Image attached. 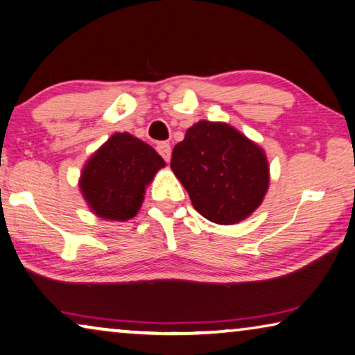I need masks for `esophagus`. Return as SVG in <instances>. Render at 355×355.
<instances>
[{"label":"esophagus","mask_w":355,"mask_h":355,"mask_svg":"<svg viewBox=\"0 0 355 355\" xmlns=\"http://www.w3.org/2000/svg\"><path fill=\"white\" fill-rule=\"evenodd\" d=\"M156 150L159 155L164 157V161H171V155H172V148L168 144H166V141H161V144H157Z\"/></svg>","instance_id":"esophagus-1"}]
</instances>
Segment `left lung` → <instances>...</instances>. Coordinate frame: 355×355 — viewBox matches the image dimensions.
Returning a JSON list of instances; mask_svg holds the SVG:
<instances>
[{
  "label": "left lung",
  "instance_id": "obj_1",
  "mask_svg": "<svg viewBox=\"0 0 355 355\" xmlns=\"http://www.w3.org/2000/svg\"><path fill=\"white\" fill-rule=\"evenodd\" d=\"M171 167L193 207L216 225L248 218L269 188L266 153L226 123L193 124L173 148Z\"/></svg>",
  "mask_w": 355,
  "mask_h": 355
}]
</instances>
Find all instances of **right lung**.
Masks as SVG:
<instances>
[{
    "mask_svg": "<svg viewBox=\"0 0 355 355\" xmlns=\"http://www.w3.org/2000/svg\"><path fill=\"white\" fill-rule=\"evenodd\" d=\"M166 162L155 148L129 132H116L84 164L79 189L92 214L125 221L139 214L146 187Z\"/></svg>",
    "mask_w": 355,
    "mask_h": 355,
    "instance_id": "add662e5",
    "label": "right lung"
}]
</instances>
